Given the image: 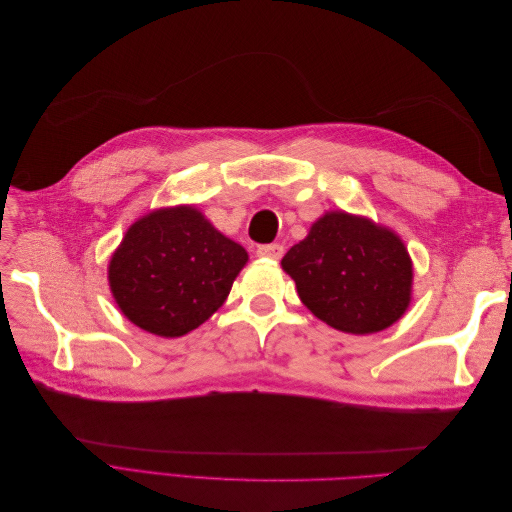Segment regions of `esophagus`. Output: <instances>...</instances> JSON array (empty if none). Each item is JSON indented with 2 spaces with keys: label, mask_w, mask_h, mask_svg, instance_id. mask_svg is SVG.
<instances>
[{
  "label": "esophagus",
  "mask_w": 512,
  "mask_h": 512,
  "mask_svg": "<svg viewBox=\"0 0 512 512\" xmlns=\"http://www.w3.org/2000/svg\"><path fill=\"white\" fill-rule=\"evenodd\" d=\"M256 254L260 258H271V260H280L284 256V245L280 243H269V245H258Z\"/></svg>",
  "instance_id": "34e87169"
}]
</instances>
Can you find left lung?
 <instances>
[{
    "mask_svg": "<svg viewBox=\"0 0 512 512\" xmlns=\"http://www.w3.org/2000/svg\"><path fill=\"white\" fill-rule=\"evenodd\" d=\"M305 307L329 327L367 335L404 316L412 262L391 230L333 211L282 258Z\"/></svg>",
    "mask_w": 512,
    "mask_h": 512,
    "instance_id": "left-lung-1",
    "label": "left lung"
}]
</instances>
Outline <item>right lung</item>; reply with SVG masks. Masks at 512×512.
I'll return each instance as SVG.
<instances>
[{"mask_svg":"<svg viewBox=\"0 0 512 512\" xmlns=\"http://www.w3.org/2000/svg\"><path fill=\"white\" fill-rule=\"evenodd\" d=\"M247 252L194 207L153 211L130 226L108 265L121 312L160 337H181L218 309Z\"/></svg>","mask_w":512,"mask_h":512,"instance_id":"right-lung-1","label":"right lung"}]
</instances>
